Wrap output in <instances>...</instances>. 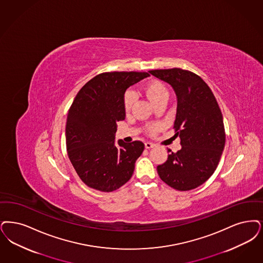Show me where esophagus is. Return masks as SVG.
<instances>
[{
	"label": "esophagus",
	"instance_id": "34e87169",
	"mask_svg": "<svg viewBox=\"0 0 263 263\" xmlns=\"http://www.w3.org/2000/svg\"><path fill=\"white\" fill-rule=\"evenodd\" d=\"M155 147V145H154L153 143H151V142L145 143V147H146V148H152V147Z\"/></svg>",
	"mask_w": 263,
	"mask_h": 263
}]
</instances>
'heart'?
Wrapping results in <instances>:
<instances>
[{
	"label": "heart",
	"instance_id": "obj_1",
	"mask_svg": "<svg viewBox=\"0 0 263 263\" xmlns=\"http://www.w3.org/2000/svg\"><path fill=\"white\" fill-rule=\"evenodd\" d=\"M145 93L147 98L151 100V102L155 105L166 103L168 101L169 91L167 87L164 83L158 80H153L147 83L145 88ZM137 94L133 90H128L123 96V105L126 111H129L134 104L136 103ZM161 129V126L158 124H152L147 126V132L151 135L157 134L158 131Z\"/></svg>",
	"mask_w": 263,
	"mask_h": 263
}]
</instances>
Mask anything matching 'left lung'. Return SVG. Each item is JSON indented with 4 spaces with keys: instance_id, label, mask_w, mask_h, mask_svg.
<instances>
[{
    "instance_id": "left-lung-1",
    "label": "left lung",
    "mask_w": 263,
    "mask_h": 263,
    "mask_svg": "<svg viewBox=\"0 0 263 263\" xmlns=\"http://www.w3.org/2000/svg\"><path fill=\"white\" fill-rule=\"evenodd\" d=\"M168 83L177 96L174 122L181 148H168L167 160L158 166L160 179L177 191L196 189L213 174L225 146V128L218 103L199 75L182 68L149 70Z\"/></svg>"
}]
</instances>
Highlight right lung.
I'll return each mask as SVG.
<instances>
[{"instance_id":"obj_1","label":"right lung","mask_w":263,"mask_h":263,"mask_svg":"<svg viewBox=\"0 0 263 263\" xmlns=\"http://www.w3.org/2000/svg\"><path fill=\"white\" fill-rule=\"evenodd\" d=\"M147 72L112 71L99 74L77 93L68 109L65 142L68 158L82 182L109 193L132 177L145 145L141 141L115 142L116 122L125 119L123 96Z\"/></svg>"}]
</instances>
